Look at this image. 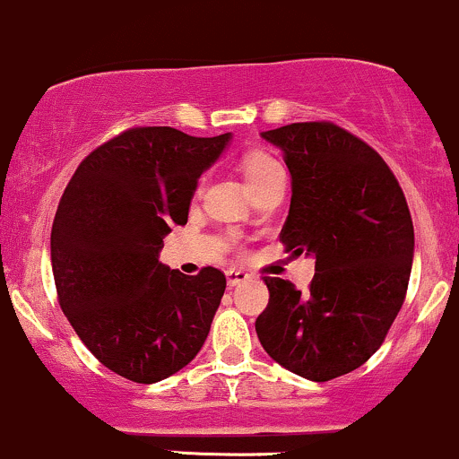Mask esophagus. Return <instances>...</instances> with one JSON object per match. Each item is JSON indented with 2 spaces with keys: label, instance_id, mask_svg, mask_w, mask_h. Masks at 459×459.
<instances>
[{
  "label": "esophagus",
  "instance_id": "1",
  "mask_svg": "<svg viewBox=\"0 0 459 459\" xmlns=\"http://www.w3.org/2000/svg\"><path fill=\"white\" fill-rule=\"evenodd\" d=\"M248 279H250L248 272L238 270V268L226 270V281H229L230 287H235V285H239V283H246V281H248Z\"/></svg>",
  "mask_w": 459,
  "mask_h": 459
}]
</instances>
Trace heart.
<instances>
[{
    "label": "heart",
    "mask_w": 459,
    "mask_h": 459,
    "mask_svg": "<svg viewBox=\"0 0 459 459\" xmlns=\"http://www.w3.org/2000/svg\"><path fill=\"white\" fill-rule=\"evenodd\" d=\"M241 172H244L253 191L264 187L265 183L274 180L276 176H285L283 165L272 154L264 152V150H253V152L244 154V159H241Z\"/></svg>",
    "instance_id": "1"
}]
</instances>
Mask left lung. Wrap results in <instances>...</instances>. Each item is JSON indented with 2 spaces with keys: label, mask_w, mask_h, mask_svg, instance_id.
Returning <instances> with one entry per match:
<instances>
[{
  "label": "left lung",
  "mask_w": 459,
  "mask_h": 459,
  "mask_svg": "<svg viewBox=\"0 0 459 459\" xmlns=\"http://www.w3.org/2000/svg\"><path fill=\"white\" fill-rule=\"evenodd\" d=\"M283 152L291 204L279 239L314 255L303 294L265 276L270 300L255 322L274 361L309 381L359 368L384 344L410 283L414 224L399 180L377 150L331 122L261 133Z\"/></svg>",
  "instance_id": "8db88e82"
}]
</instances>
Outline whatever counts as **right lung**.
<instances>
[{
	"label": "right lung",
	"mask_w": 459,
	"mask_h": 459,
	"mask_svg": "<svg viewBox=\"0 0 459 459\" xmlns=\"http://www.w3.org/2000/svg\"><path fill=\"white\" fill-rule=\"evenodd\" d=\"M230 133L191 137L139 126L95 148L65 187L52 224L58 303L100 364L156 384L203 349L226 290L206 265L195 276L159 261L163 238L187 224L198 178Z\"/></svg>",
	"instance_id": "right-lung-1"
}]
</instances>
